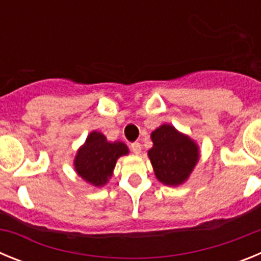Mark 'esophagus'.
I'll return each instance as SVG.
<instances>
[{
    "mask_svg": "<svg viewBox=\"0 0 261 261\" xmlns=\"http://www.w3.org/2000/svg\"><path fill=\"white\" fill-rule=\"evenodd\" d=\"M130 149H132V151L136 155H138V154L141 153V144H140V142H133V144L130 145Z\"/></svg>",
    "mask_w": 261,
    "mask_h": 261,
    "instance_id": "1",
    "label": "esophagus"
}]
</instances>
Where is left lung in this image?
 <instances>
[{
    "mask_svg": "<svg viewBox=\"0 0 261 261\" xmlns=\"http://www.w3.org/2000/svg\"><path fill=\"white\" fill-rule=\"evenodd\" d=\"M153 147L147 151L155 176L166 186H180L199 162V146L188 136L163 124L151 133Z\"/></svg>",
    "mask_w": 261,
    "mask_h": 261,
    "instance_id": "8db88e82",
    "label": "left lung"
}]
</instances>
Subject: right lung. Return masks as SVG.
I'll use <instances>...</instances> for the list:
<instances>
[{
  "instance_id": "add662e5",
  "label": "right lung",
  "mask_w": 261,
  "mask_h": 261,
  "mask_svg": "<svg viewBox=\"0 0 261 261\" xmlns=\"http://www.w3.org/2000/svg\"><path fill=\"white\" fill-rule=\"evenodd\" d=\"M128 146L120 141L108 142L100 132L90 133L74 158V168L87 183L95 187L105 186L114 172L116 161L128 154Z\"/></svg>"
}]
</instances>
